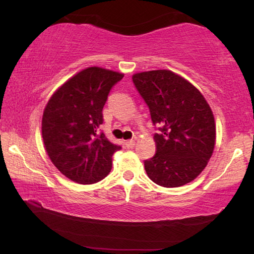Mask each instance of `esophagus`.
<instances>
[{"mask_svg": "<svg viewBox=\"0 0 254 254\" xmlns=\"http://www.w3.org/2000/svg\"><path fill=\"white\" fill-rule=\"evenodd\" d=\"M126 145H127V148L132 149L135 145V141L134 140H127V141H126Z\"/></svg>", "mask_w": 254, "mask_h": 254, "instance_id": "obj_1", "label": "esophagus"}]
</instances>
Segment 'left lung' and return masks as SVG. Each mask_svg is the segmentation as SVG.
Returning a JSON list of instances; mask_svg holds the SVG:
<instances>
[{"mask_svg":"<svg viewBox=\"0 0 254 254\" xmlns=\"http://www.w3.org/2000/svg\"><path fill=\"white\" fill-rule=\"evenodd\" d=\"M132 80L158 126L156 154L144 160L148 177L167 188L190 183L204 170L215 145L207 102L194 85L170 70L137 72Z\"/></svg>","mask_w":254,"mask_h":254,"instance_id":"1","label":"left lung"}]
</instances>
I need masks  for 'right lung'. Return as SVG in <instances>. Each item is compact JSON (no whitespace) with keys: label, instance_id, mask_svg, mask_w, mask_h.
Masks as SVG:
<instances>
[{"label":"right lung","instance_id":"obj_1","mask_svg":"<svg viewBox=\"0 0 254 254\" xmlns=\"http://www.w3.org/2000/svg\"><path fill=\"white\" fill-rule=\"evenodd\" d=\"M123 76L88 67L60 86L46 106L41 127L46 151L72 182L88 185L104 179L112 169V156L121 150L100 127L107 95Z\"/></svg>","mask_w":254,"mask_h":254}]
</instances>
